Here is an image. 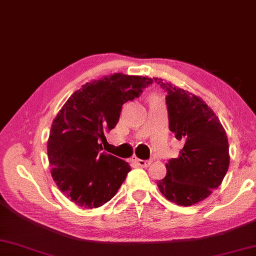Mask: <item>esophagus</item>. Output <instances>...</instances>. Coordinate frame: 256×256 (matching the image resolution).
I'll return each mask as SVG.
<instances>
[{
    "mask_svg": "<svg viewBox=\"0 0 256 256\" xmlns=\"http://www.w3.org/2000/svg\"><path fill=\"white\" fill-rule=\"evenodd\" d=\"M136 164L140 167H148L150 165V160H134Z\"/></svg>",
    "mask_w": 256,
    "mask_h": 256,
    "instance_id": "1",
    "label": "esophagus"
}]
</instances>
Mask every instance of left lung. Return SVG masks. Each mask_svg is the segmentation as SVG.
I'll list each match as a JSON object with an SVG mask.
<instances>
[{
    "mask_svg": "<svg viewBox=\"0 0 256 256\" xmlns=\"http://www.w3.org/2000/svg\"><path fill=\"white\" fill-rule=\"evenodd\" d=\"M167 94L170 130L184 148L166 164V176L157 182L160 192L176 204L200 202L218 188L230 164L228 136L216 113L189 91L154 78Z\"/></svg>",
    "mask_w": 256,
    "mask_h": 256,
    "instance_id": "8db88e82",
    "label": "left lung"
}]
</instances>
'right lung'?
<instances>
[{"label":"right lung","mask_w":256,"mask_h":256,"mask_svg":"<svg viewBox=\"0 0 256 256\" xmlns=\"http://www.w3.org/2000/svg\"><path fill=\"white\" fill-rule=\"evenodd\" d=\"M152 82L142 76L114 74L84 84L58 112L47 143L48 160L58 188L76 204L99 208L121 187L131 166L102 152L100 140L116 128L124 103Z\"/></svg>","instance_id":"1"}]
</instances>
